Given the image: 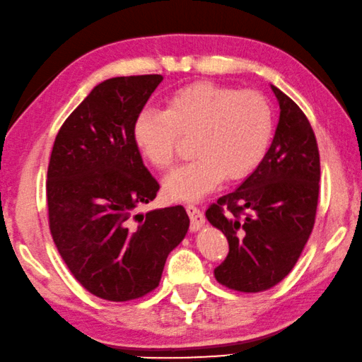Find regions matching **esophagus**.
Here are the masks:
<instances>
[{"instance_id": "esophagus-1", "label": "esophagus", "mask_w": 362, "mask_h": 362, "mask_svg": "<svg viewBox=\"0 0 362 362\" xmlns=\"http://www.w3.org/2000/svg\"><path fill=\"white\" fill-rule=\"evenodd\" d=\"M186 212L189 215V218H191V230H199V228H202L205 223V216L204 214L200 212V210L196 207V205H187L186 207Z\"/></svg>"}]
</instances>
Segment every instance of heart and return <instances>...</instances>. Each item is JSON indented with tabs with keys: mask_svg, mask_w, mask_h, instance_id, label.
Listing matches in <instances>:
<instances>
[{
	"mask_svg": "<svg viewBox=\"0 0 362 362\" xmlns=\"http://www.w3.org/2000/svg\"><path fill=\"white\" fill-rule=\"evenodd\" d=\"M272 132L274 116L265 97L212 82L177 88L165 110H142L132 124L139 152L158 170L175 162L180 136L194 137L196 160L163 181L166 196L186 202L207 196L225 177L251 175L269 150Z\"/></svg>",
	"mask_w": 362,
	"mask_h": 362,
	"instance_id": "obj_1",
	"label": "heart"
}]
</instances>
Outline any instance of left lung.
Here are the masks:
<instances>
[{
  "label": "left lung",
  "mask_w": 362,
  "mask_h": 362,
  "mask_svg": "<svg viewBox=\"0 0 362 362\" xmlns=\"http://www.w3.org/2000/svg\"><path fill=\"white\" fill-rule=\"evenodd\" d=\"M270 87L280 105L270 148L238 189L205 212L230 246L214 270L216 281L244 293L269 290L290 274L314 228L319 200L313 127L290 97Z\"/></svg>",
  "instance_id": "8db88e82"
}]
</instances>
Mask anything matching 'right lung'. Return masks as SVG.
<instances>
[{
    "label": "right lung",
    "mask_w": 362,
    "mask_h": 362,
    "mask_svg": "<svg viewBox=\"0 0 362 362\" xmlns=\"http://www.w3.org/2000/svg\"><path fill=\"white\" fill-rule=\"evenodd\" d=\"M162 81L147 74L100 82L61 126L49 157L53 241L76 280L107 301L155 290L189 228L182 205L134 215L160 186L142 162L132 124Z\"/></svg>",
    "instance_id": "right-lung-1"
}]
</instances>
